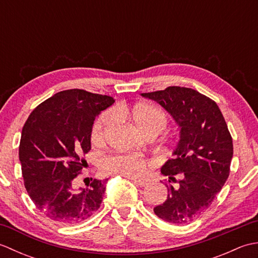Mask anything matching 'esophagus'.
<instances>
[{"label":"esophagus","mask_w":258,"mask_h":258,"mask_svg":"<svg viewBox=\"0 0 258 258\" xmlns=\"http://www.w3.org/2000/svg\"><path fill=\"white\" fill-rule=\"evenodd\" d=\"M131 179H132V182H133L136 186H139V187H144V186L146 185V182H144V180L136 179V178H131Z\"/></svg>","instance_id":"esophagus-1"}]
</instances>
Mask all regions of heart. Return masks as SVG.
<instances>
[{"label":"heart","instance_id":"heart-1","mask_svg":"<svg viewBox=\"0 0 258 258\" xmlns=\"http://www.w3.org/2000/svg\"><path fill=\"white\" fill-rule=\"evenodd\" d=\"M117 112L133 122L143 131H156L161 133L167 125L166 113L163 109L150 103L135 104L133 106L120 104ZM115 120V114L112 111L101 113L92 125L91 139L95 144H100L105 140L108 130ZM150 163L143 156L135 153H123V154L109 155L102 161V168L106 173L120 174L128 177H140L146 171Z\"/></svg>","mask_w":258,"mask_h":258}]
</instances>
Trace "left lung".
Returning a JSON list of instances; mask_svg holds the SVG:
<instances>
[{"label":"left lung","instance_id":"1","mask_svg":"<svg viewBox=\"0 0 258 258\" xmlns=\"http://www.w3.org/2000/svg\"><path fill=\"white\" fill-rule=\"evenodd\" d=\"M142 96L162 105L180 128L174 157L164 164L161 172L173 182H176V174L182 179L175 188L167 185V199L154 207V213L168 223H189L211 206L229 176L231 133L217 104L193 89L168 86L142 93Z\"/></svg>","mask_w":258,"mask_h":258}]
</instances>
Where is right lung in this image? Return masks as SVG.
I'll return each mask as SVG.
<instances>
[{
  "label": "right lung",
  "mask_w": 258,
  "mask_h": 258,
  "mask_svg": "<svg viewBox=\"0 0 258 258\" xmlns=\"http://www.w3.org/2000/svg\"><path fill=\"white\" fill-rule=\"evenodd\" d=\"M115 102L108 95L73 89L37 105L22 128L19 157L24 186L36 208L63 225L91 217L101 206L107 179L74 188L91 150L95 117Z\"/></svg>",
  "instance_id": "obj_1"
}]
</instances>
